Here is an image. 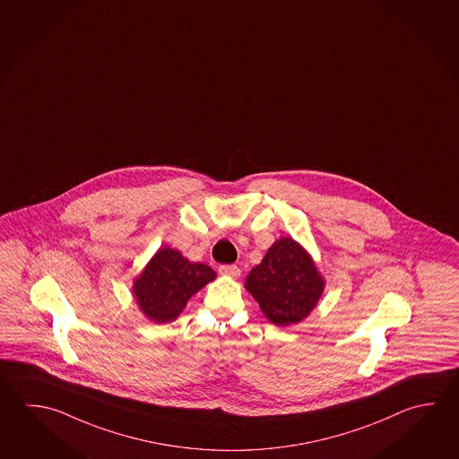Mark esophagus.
<instances>
[{"label": "esophagus", "instance_id": "34e87169", "mask_svg": "<svg viewBox=\"0 0 459 459\" xmlns=\"http://www.w3.org/2000/svg\"><path fill=\"white\" fill-rule=\"evenodd\" d=\"M218 272H220V275L230 276V278H238L241 275V270L236 265H221L218 268Z\"/></svg>", "mask_w": 459, "mask_h": 459}]
</instances>
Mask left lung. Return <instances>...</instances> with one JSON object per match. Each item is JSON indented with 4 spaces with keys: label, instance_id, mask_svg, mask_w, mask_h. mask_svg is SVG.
I'll list each match as a JSON object with an SVG mask.
<instances>
[{
    "label": "left lung",
    "instance_id": "1",
    "mask_svg": "<svg viewBox=\"0 0 459 459\" xmlns=\"http://www.w3.org/2000/svg\"><path fill=\"white\" fill-rule=\"evenodd\" d=\"M244 288L273 325H298L317 306L325 278L307 250L291 236H283L250 270Z\"/></svg>",
    "mask_w": 459,
    "mask_h": 459
}]
</instances>
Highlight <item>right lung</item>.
Listing matches in <instances>:
<instances>
[{
  "instance_id": "1",
  "label": "right lung",
  "mask_w": 459,
  "mask_h": 459,
  "mask_svg": "<svg viewBox=\"0 0 459 459\" xmlns=\"http://www.w3.org/2000/svg\"><path fill=\"white\" fill-rule=\"evenodd\" d=\"M215 278L213 268L191 262L179 250L163 246L153 254L141 275L134 278V299L149 320L169 324L179 317L187 300Z\"/></svg>"
}]
</instances>
